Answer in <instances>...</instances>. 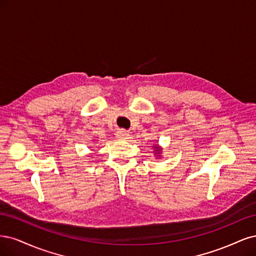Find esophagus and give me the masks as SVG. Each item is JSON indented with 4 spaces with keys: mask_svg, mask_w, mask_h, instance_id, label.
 I'll use <instances>...</instances> for the list:
<instances>
[{
    "mask_svg": "<svg viewBox=\"0 0 256 256\" xmlns=\"http://www.w3.org/2000/svg\"><path fill=\"white\" fill-rule=\"evenodd\" d=\"M116 137L119 140H126L130 138V133L124 130H119L116 133Z\"/></svg>",
    "mask_w": 256,
    "mask_h": 256,
    "instance_id": "34e87169",
    "label": "esophagus"
}]
</instances>
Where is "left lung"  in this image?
<instances>
[{
  "instance_id": "left-lung-1",
  "label": "left lung",
  "mask_w": 256,
  "mask_h": 256,
  "mask_svg": "<svg viewBox=\"0 0 256 256\" xmlns=\"http://www.w3.org/2000/svg\"><path fill=\"white\" fill-rule=\"evenodd\" d=\"M153 152L155 155H158V158H160L162 152V148L160 144H153Z\"/></svg>"
}]
</instances>
